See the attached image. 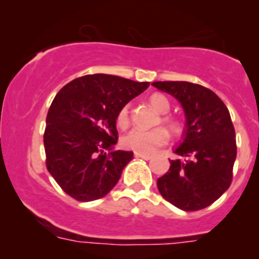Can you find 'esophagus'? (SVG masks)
<instances>
[{
    "instance_id": "esophagus-1",
    "label": "esophagus",
    "mask_w": 259,
    "mask_h": 259,
    "mask_svg": "<svg viewBox=\"0 0 259 259\" xmlns=\"http://www.w3.org/2000/svg\"><path fill=\"white\" fill-rule=\"evenodd\" d=\"M136 157H142V159H145V160H150L151 159V155L150 154H142V152H136Z\"/></svg>"
}]
</instances>
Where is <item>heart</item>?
I'll return each mask as SVG.
<instances>
[{
	"label": "heart",
	"mask_w": 259,
	"mask_h": 259,
	"mask_svg": "<svg viewBox=\"0 0 259 259\" xmlns=\"http://www.w3.org/2000/svg\"><path fill=\"white\" fill-rule=\"evenodd\" d=\"M150 104L155 111L161 114H165L169 112L170 103L167 98L161 94H154L150 96ZM164 122L167 123L168 127L172 130L175 134H180L183 130V123L176 118L172 117H164ZM117 123L118 126L126 127L129 123V107L121 108V111L117 114ZM169 134L164 127H155L151 130L145 129H133L126 136L123 137V146L129 150L136 152H142V154H150L155 151V148L159 146H163L168 142Z\"/></svg>",
	"instance_id": "heart-1"
}]
</instances>
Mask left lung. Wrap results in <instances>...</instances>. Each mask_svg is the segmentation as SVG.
<instances>
[{
    "label": "left lung",
    "mask_w": 259,
    "mask_h": 259,
    "mask_svg": "<svg viewBox=\"0 0 259 259\" xmlns=\"http://www.w3.org/2000/svg\"><path fill=\"white\" fill-rule=\"evenodd\" d=\"M181 104L185 113L183 142L157 189L164 199L184 211L207 207L232 183L236 134L226 104L211 90L190 82H154Z\"/></svg>",
    "instance_id": "left-lung-1"
}]
</instances>
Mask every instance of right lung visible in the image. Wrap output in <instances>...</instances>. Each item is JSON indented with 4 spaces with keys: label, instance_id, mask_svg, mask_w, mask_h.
<instances>
[{
    "label": "right lung",
    "instance_id": "1",
    "mask_svg": "<svg viewBox=\"0 0 259 259\" xmlns=\"http://www.w3.org/2000/svg\"><path fill=\"white\" fill-rule=\"evenodd\" d=\"M148 86L92 74L58 91L47 116L44 148L47 168L66 194L80 202L95 201L118 183L133 152L113 150L117 114Z\"/></svg>",
    "mask_w": 259,
    "mask_h": 259
}]
</instances>
